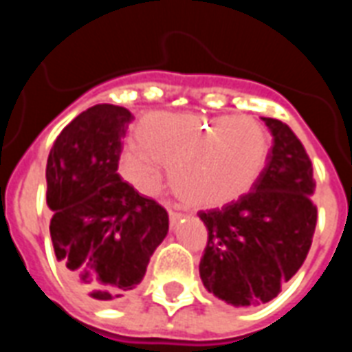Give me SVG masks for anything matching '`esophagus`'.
Instances as JSON below:
<instances>
[{
  "label": "esophagus",
  "mask_w": 352,
  "mask_h": 352,
  "mask_svg": "<svg viewBox=\"0 0 352 352\" xmlns=\"http://www.w3.org/2000/svg\"><path fill=\"white\" fill-rule=\"evenodd\" d=\"M181 217H183V214H181V213H175V211H169V224H171V228L175 226L177 222L181 221Z\"/></svg>",
  "instance_id": "esophagus-1"
}]
</instances>
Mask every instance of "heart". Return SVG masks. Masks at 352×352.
Wrapping results in <instances>:
<instances>
[{
  "mask_svg": "<svg viewBox=\"0 0 352 352\" xmlns=\"http://www.w3.org/2000/svg\"><path fill=\"white\" fill-rule=\"evenodd\" d=\"M118 173L143 196H156L162 166L184 206L219 209L247 196L264 173L270 135L252 116L148 113L133 130Z\"/></svg>",
  "mask_w": 352,
  "mask_h": 352,
  "instance_id": "1",
  "label": "heart"
}]
</instances>
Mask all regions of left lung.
I'll return each mask as SVG.
<instances>
[{
  "label": "left lung",
  "instance_id": "obj_1",
  "mask_svg": "<svg viewBox=\"0 0 352 352\" xmlns=\"http://www.w3.org/2000/svg\"><path fill=\"white\" fill-rule=\"evenodd\" d=\"M273 146L256 186L236 204L201 211L207 247L199 277L207 292L234 307L267 303L302 267L317 207L313 166L287 124L262 116Z\"/></svg>",
  "mask_w": 352,
  "mask_h": 352
}]
</instances>
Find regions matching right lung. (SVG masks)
<instances>
[{
	"label": "right lung",
	"instance_id": "obj_1",
	"mask_svg": "<svg viewBox=\"0 0 352 352\" xmlns=\"http://www.w3.org/2000/svg\"><path fill=\"white\" fill-rule=\"evenodd\" d=\"M131 118L118 105H94L65 126L47 160L54 254L67 283L96 302L138 287L169 230L166 209L116 173Z\"/></svg>",
	"mask_w": 352,
	"mask_h": 352
}]
</instances>
